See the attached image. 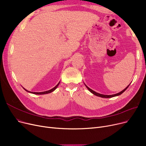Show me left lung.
I'll list each match as a JSON object with an SVG mask.
<instances>
[{"label": "left lung", "instance_id": "8db88e82", "mask_svg": "<svg viewBox=\"0 0 146 146\" xmlns=\"http://www.w3.org/2000/svg\"><path fill=\"white\" fill-rule=\"evenodd\" d=\"M129 85H130V83H129ZM129 85H128L124 90H122V91H121L120 92H119V93H117V94H113V95H102V94H99V93H97V92H95L94 90H92L91 89H90L89 87H88L86 85H85V86H86V87L87 88V89L90 92L92 93V94H93L94 95H96V96H99V97H101V98H112V97H115V96H119V95H121L122 93L124 92H125V90L128 88V86H129Z\"/></svg>", "mask_w": 146, "mask_h": 146}]
</instances>
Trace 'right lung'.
I'll return each mask as SVG.
<instances>
[{"mask_svg": "<svg viewBox=\"0 0 146 146\" xmlns=\"http://www.w3.org/2000/svg\"><path fill=\"white\" fill-rule=\"evenodd\" d=\"M59 83H60V82L57 84V85L54 87V88H53L52 89H50V90H47V91H45V92H30V91H28V90H26L25 88H24V90H25L27 92H29V93H31V94H35V95H44V94H50V93H51V92H53V91H54L56 89H57V88L58 87V85H59Z\"/></svg>", "mask_w": 146, "mask_h": 146, "instance_id": "right-lung-1", "label": "right lung"}]
</instances>
